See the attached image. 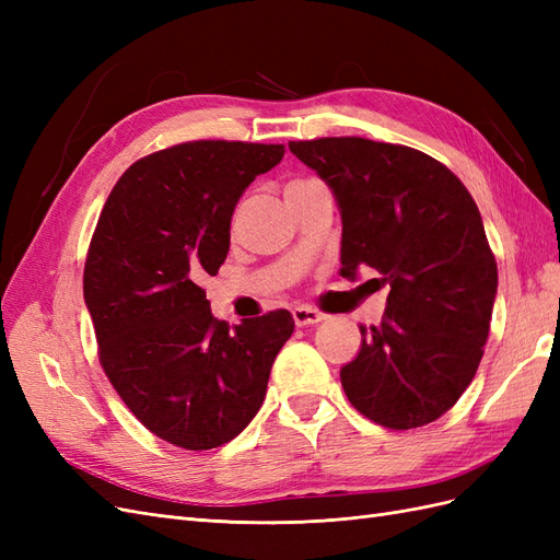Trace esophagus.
<instances>
[{
	"label": "esophagus",
	"mask_w": 560,
	"mask_h": 560,
	"mask_svg": "<svg viewBox=\"0 0 560 560\" xmlns=\"http://www.w3.org/2000/svg\"><path fill=\"white\" fill-rule=\"evenodd\" d=\"M292 317H294V325H299V327L317 325V322L325 319V315H322V313L315 311V308H308V306H296V308L292 311Z\"/></svg>",
	"instance_id": "obj_1"
}]
</instances>
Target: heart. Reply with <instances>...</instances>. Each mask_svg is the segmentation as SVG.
I'll list each match as a JSON object with an SVG mask.
<instances>
[{"label":"heart","mask_w":560,"mask_h":560,"mask_svg":"<svg viewBox=\"0 0 560 560\" xmlns=\"http://www.w3.org/2000/svg\"><path fill=\"white\" fill-rule=\"evenodd\" d=\"M303 182H308V179H296V182H292V184H303Z\"/></svg>","instance_id":"b5f03b06"}]
</instances>
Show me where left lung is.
Wrapping results in <instances>:
<instances>
[{"label":"left lung","mask_w":560,"mask_h":560,"mask_svg":"<svg viewBox=\"0 0 560 560\" xmlns=\"http://www.w3.org/2000/svg\"><path fill=\"white\" fill-rule=\"evenodd\" d=\"M341 210V276L378 270L389 284L381 325L360 327L341 369L350 404L383 428L444 416L477 374L498 294V264L477 202L446 165L364 138L290 142Z\"/></svg>","instance_id":"obj_1"}]
</instances>
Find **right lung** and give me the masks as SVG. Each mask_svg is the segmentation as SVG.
I'll return each mask as SVG.
<instances>
[{
  "instance_id": "1",
  "label": "right lung",
  "mask_w": 560,
  "mask_h": 560,
  "mask_svg": "<svg viewBox=\"0 0 560 560\" xmlns=\"http://www.w3.org/2000/svg\"><path fill=\"white\" fill-rule=\"evenodd\" d=\"M282 144L196 140L132 163L97 219L83 299L97 354L142 425L186 451L217 448L257 416L290 311L229 327L200 282L217 276L231 217Z\"/></svg>"
}]
</instances>
